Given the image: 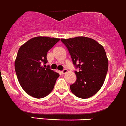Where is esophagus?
I'll return each instance as SVG.
<instances>
[{"mask_svg":"<svg viewBox=\"0 0 126 126\" xmlns=\"http://www.w3.org/2000/svg\"><path fill=\"white\" fill-rule=\"evenodd\" d=\"M67 72H68V70L67 69H63V71H61V73L62 74H65Z\"/></svg>","mask_w":126,"mask_h":126,"instance_id":"obj_1","label":"esophagus"}]
</instances>
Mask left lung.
Segmentation results:
<instances>
[{
  "label": "left lung",
  "instance_id": "1",
  "mask_svg": "<svg viewBox=\"0 0 126 126\" xmlns=\"http://www.w3.org/2000/svg\"><path fill=\"white\" fill-rule=\"evenodd\" d=\"M79 71H75L77 80L70 85L72 93L81 99L95 95L102 86L107 75L108 60L102 45L94 39L77 37L61 38Z\"/></svg>",
  "mask_w": 126,
  "mask_h": 126
}]
</instances>
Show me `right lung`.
<instances>
[{"label": "right lung", "mask_w": 126, "mask_h": 126, "mask_svg": "<svg viewBox=\"0 0 126 126\" xmlns=\"http://www.w3.org/2000/svg\"><path fill=\"white\" fill-rule=\"evenodd\" d=\"M60 40L48 37H36L24 43L19 48L15 62L18 81L27 94L41 99L53 91L59 74L47 68L42 63H47L48 51Z\"/></svg>", "instance_id": "add662e5"}]
</instances>
